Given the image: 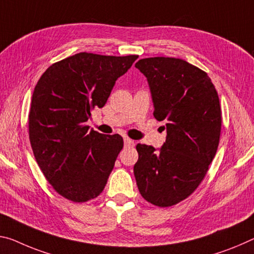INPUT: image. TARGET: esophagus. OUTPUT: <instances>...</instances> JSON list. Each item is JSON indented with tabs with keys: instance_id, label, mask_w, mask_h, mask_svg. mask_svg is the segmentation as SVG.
I'll list each match as a JSON object with an SVG mask.
<instances>
[{
	"instance_id": "esophagus-1",
	"label": "esophagus",
	"mask_w": 254,
	"mask_h": 254,
	"mask_svg": "<svg viewBox=\"0 0 254 254\" xmlns=\"http://www.w3.org/2000/svg\"><path fill=\"white\" fill-rule=\"evenodd\" d=\"M124 146H126V147H133L134 141H133V140L128 139V138H124Z\"/></svg>"
}]
</instances>
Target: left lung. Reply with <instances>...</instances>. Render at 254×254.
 <instances>
[{
	"label": "left lung",
	"instance_id": "1",
	"mask_svg": "<svg viewBox=\"0 0 254 254\" xmlns=\"http://www.w3.org/2000/svg\"><path fill=\"white\" fill-rule=\"evenodd\" d=\"M150 88L156 120L166 122L159 150L136 144L133 167L140 194L158 207H171L192 194L216 155L221 128L217 90L206 72L175 58L135 63Z\"/></svg>",
	"mask_w": 254,
	"mask_h": 254
}]
</instances>
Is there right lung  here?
Returning <instances> with one entry per match:
<instances>
[{"label": "right lung", "mask_w": 254, "mask_h": 254, "mask_svg": "<svg viewBox=\"0 0 254 254\" xmlns=\"http://www.w3.org/2000/svg\"><path fill=\"white\" fill-rule=\"evenodd\" d=\"M136 59L82 52L52 64L36 84L30 144L46 180L67 200L86 202L105 188L123 138L89 130L86 122Z\"/></svg>", "instance_id": "obj_1"}]
</instances>
